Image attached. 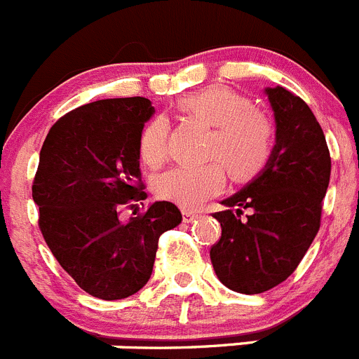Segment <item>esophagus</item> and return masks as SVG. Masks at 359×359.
Here are the masks:
<instances>
[{"label":"esophagus","mask_w":359,"mask_h":359,"mask_svg":"<svg viewBox=\"0 0 359 359\" xmlns=\"http://www.w3.org/2000/svg\"><path fill=\"white\" fill-rule=\"evenodd\" d=\"M198 216H200V212H196V210H189V209L182 210V219L186 221V223H191V221L196 219Z\"/></svg>","instance_id":"esophagus-1"}]
</instances>
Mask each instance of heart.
Returning a JSON list of instances; mask_svg holds the SVG:
<instances>
[{
  "instance_id": "1",
  "label": "heart",
  "mask_w": 359,
  "mask_h": 359,
  "mask_svg": "<svg viewBox=\"0 0 359 359\" xmlns=\"http://www.w3.org/2000/svg\"><path fill=\"white\" fill-rule=\"evenodd\" d=\"M179 109L214 127L209 157L225 163L233 179L251 180L267 168L273 157L274 130L269 118L253 108L248 97L226 86H209L182 97ZM168 134L170 126L164 116H154L143 126L138 154L149 168H157L168 157ZM220 163L214 161L205 166L170 170L157 179V196L184 209L200 207L225 189L226 172Z\"/></svg>"
}]
</instances>
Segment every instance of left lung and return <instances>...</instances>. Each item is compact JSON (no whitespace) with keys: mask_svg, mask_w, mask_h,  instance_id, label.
Returning <instances> with one entry per match:
<instances>
[{"mask_svg":"<svg viewBox=\"0 0 359 359\" xmlns=\"http://www.w3.org/2000/svg\"><path fill=\"white\" fill-rule=\"evenodd\" d=\"M276 120L267 168L214 212L221 237L210 248L217 278L230 290L260 294L296 271L316 239L331 175L323 127L301 97L283 86L266 90ZM248 208L247 219L240 217Z\"/></svg>","mask_w":359,"mask_h":359,"instance_id":"8db88e82","label":"left lung"}]
</instances>
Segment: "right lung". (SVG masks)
I'll return each instance as SVG.
<instances>
[{"label": "right lung", "instance_id": "1", "mask_svg": "<svg viewBox=\"0 0 359 359\" xmlns=\"http://www.w3.org/2000/svg\"><path fill=\"white\" fill-rule=\"evenodd\" d=\"M152 115L145 97L95 100L63 115L40 150L32 186L40 232L69 276L104 301L145 285L161 233L182 221L172 202L120 219L147 198L138 138Z\"/></svg>", "mask_w": 359, "mask_h": 359}]
</instances>
